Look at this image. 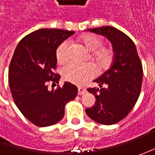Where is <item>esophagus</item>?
<instances>
[{
    "mask_svg": "<svg viewBox=\"0 0 155 155\" xmlns=\"http://www.w3.org/2000/svg\"><path fill=\"white\" fill-rule=\"evenodd\" d=\"M85 93H86V89L82 88V87H78V95H84Z\"/></svg>",
    "mask_w": 155,
    "mask_h": 155,
    "instance_id": "obj_1",
    "label": "esophagus"
}]
</instances>
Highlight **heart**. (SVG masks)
I'll list each match as a JSON object with an SVG mask.
<instances>
[{
  "instance_id": "heart-1",
  "label": "heart",
  "mask_w": 155,
  "mask_h": 155,
  "mask_svg": "<svg viewBox=\"0 0 155 155\" xmlns=\"http://www.w3.org/2000/svg\"><path fill=\"white\" fill-rule=\"evenodd\" d=\"M79 43L84 47L90 53V59L94 65L99 71H104L109 68L113 60V51L111 48L103 45V39L101 37L93 34L87 33L81 36L78 39ZM69 43L64 41L57 48L56 58L57 61L59 64H65L70 58L69 54ZM96 75V70L91 64H70L63 69V78L67 82L72 83L78 85H83L88 81L93 78Z\"/></svg>"
}]
</instances>
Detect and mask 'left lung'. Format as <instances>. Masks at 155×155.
<instances>
[{
  "label": "left lung",
  "mask_w": 155,
  "mask_h": 155,
  "mask_svg": "<svg viewBox=\"0 0 155 155\" xmlns=\"http://www.w3.org/2000/svg\"><path fill=\"white\" fill-rule=\"evenodd\" d=\"M88 31L109 39L115 57L110 68L94 80L99 88L88 89L95 96L96 103L85 112L96 122L115 124L128 116L138 100L143 77L142 65L134 43L122 31L110 26L90 28Z\"/></svg>",
  "instance_id": "1"
}]
</instances>
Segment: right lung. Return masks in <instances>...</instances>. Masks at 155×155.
Masks as SVG:
<instances>
[{"label": "right lung", "mask_w": 155, "mask_h": 155, "mask_svg": "<svg viewBox=\"0 0 155 155\" xmlns=\"http://www.w3.org/2000/svg\"><path fill=\"white\" fill-rule=\"evenodd\" d=\"M74 33L39 29L21 39L14 52L8 70L12 97L23 116L36 126L59 122L65 104L78 94L77 86L69 82L57 89L47 88V82L58 84L60 78L52 71L56 68L57 48Z\"/></svg>", "instance_id": "add662e5"}]
</instances>
